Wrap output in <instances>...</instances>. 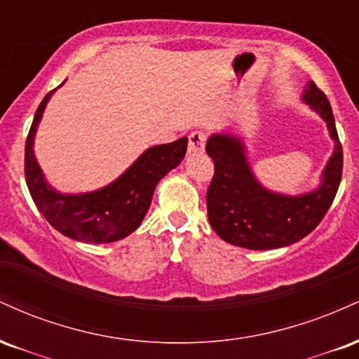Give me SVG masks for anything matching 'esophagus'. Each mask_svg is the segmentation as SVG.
Masks as SVG:
<instances>
[{"instance_id":"34e87169","label":"esophagus","mask_w":359,"mask_h":359,"mask_svg":"<svg viewBox=\"0 0 359 359\" xmlns=\"http://www.w3.org/2000/svg\"><path fill=\"white\" fill-rule=\"evenodd\" d=\"M205 140L208 137H205L204 131H192L189 135V154H201L204 150Z\"/></svg>"}]
</instances>
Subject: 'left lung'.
Here are the masks:
<instances>
[{
	"mask_svg": "<svg viewBox=\"0 0 359 359\" xmlns=\"http://www.w3.org/2000/svg\"><path fill=\"white\" fill-rule=\"evenodd\" d=\"M302 101L327 123L336 145L316 191L302 196L271 192L251 172L240 138L212 135L208 140L205 151L214 162V175L205 196L208 217L224 241L248 250L282 248L314 231L331 208L343 175V148L334 116L327 97L314 82L307 84Z\"/></svg>",
	"mask_w": 359,
	"mask_h": 359,
	"instance_id": "obj_1",
	"label": "left lung"
}]
</instances>
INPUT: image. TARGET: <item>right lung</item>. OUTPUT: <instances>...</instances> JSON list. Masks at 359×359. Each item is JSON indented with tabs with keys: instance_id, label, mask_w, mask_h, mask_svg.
<instances>
[{
	"instance_id": "1",
	"label": "right lung",
	"mask_w": 359,
	"mask_h": 359,
	"mask_svg": "<svg viewBox=\"0 0 359 359\" xmlns=\"http://www.w3.org/2000/svg\"><path fill=\"white\" fill-rule=\"evenodd\" d=\"M53 90L40 102L25 145V179L32 199L52 228L72 240L100 245L126 238L142 224L156 184L184 158L187 138L148 148L125 174L100 191L60 194L47 184L34 155L36 126Z\"/></svg>"
}]
</instances>
